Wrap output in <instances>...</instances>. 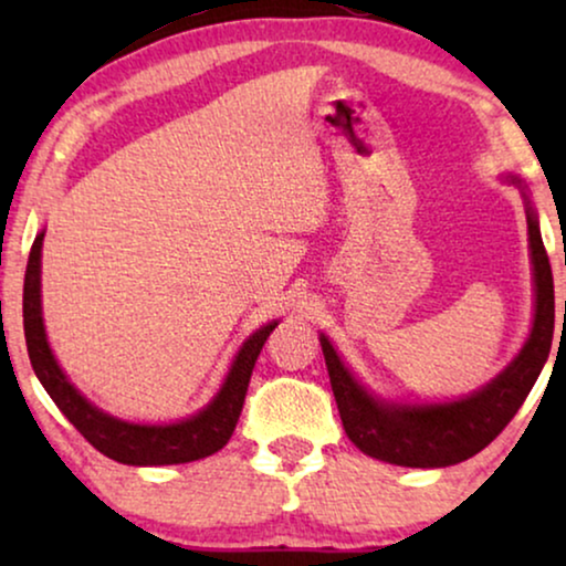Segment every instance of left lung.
Listing matches in <instances>:
<instances>
[{
    "label": "left lung",
    "instance_id": "obj_1",
    "mask_svg": "<svg viewBox=\"0 0 566 566\" xmlns=\"http://www.w3.org/2000/svg\"><path fill=\"white\" fill-rule=\"evenodd\" d=\"M502 180L515 185L525 200L536 301L528 339L490 384L451 401H386L370 394L345 366L329 337L319 335L339 420L347 438L370 459L409 469H440L471 459L505 430L548 360L554 339V277L541 239L538 213L521 177L505 175Z\"/></svg>",
    "mask_w": 566,
    "mask_h": 566
}]
</instances>
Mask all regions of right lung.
<instances>
[{
  "instance_id": "1",
  "label": "right lung",
  "mask_w": 566,
  "mask_h": 566,
  "mask_svg": "<svg viewBox=\"0 0 566 566\" xmlns=\"http://www.w3.org/2000/svg\"><path fill=\"white\" fill-rule=\"evenodd\" d=\"M45 231H38L33 250L28 258L25 289H22V324H25L28 355L33 370L49 397L64 412L69 422L97 448L107 459L128 463V467H169V463H188L206 459L221 451L229 443L231 432L237 428L239 415L247 397V386L254 368V360L277 327V319L262 324L252 332L239 347L231 360L229 374L223 378L216 397L200 409V412L185 417L177 422L146 424L128 422L113 417L92 405L76 386L69 381L45 337L43 304H41V250Z\"/></svg>"
}]
</instances>
